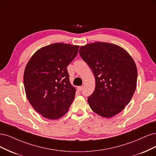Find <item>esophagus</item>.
<instances>
[{"instance_id": "esophagus-1", "label": "esophagus", "mask_w": 156, "mask_h": 156, "mask_svg": "<svg viewBox=\"0 0 156 156\" xmlns=\"http://www.w3.org/2000/svg\"><path fill=\"white\" fill-rule=\"evenodd\" d=\"M78 91H82V90L83 89V86H79L77 87Z\"/></svg>"}]
</instances>
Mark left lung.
<instances>
[{"label":"left lung","mask_w":156,"mask_h":156,"mask_svg":"<svg viewBox=\"0 0 156 156\" xmlns=\"http://www.w3.org/2000/svg\"><path fill=\"white\" fill-rule=\"evenodd\" d=\"M94 74L96 87L87 101L100 116L110 118L124 109L137 86V70L131 56L117 44L95 42L80 48Z\"/></svg>","instance_id":"1"}]
</instances>
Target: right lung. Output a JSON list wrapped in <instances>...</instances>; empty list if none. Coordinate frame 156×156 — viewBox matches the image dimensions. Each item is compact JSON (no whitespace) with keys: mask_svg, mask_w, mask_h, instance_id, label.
<instances>
[{"mask_svg":"<svg viewBox=\"0 0 156 156\" xmlns=\"http://www.w3.org/2000/svg\"><path fill=\"white\" fill-rule=\"evenodd\" d=\"M79 46L56 43L39 49L24 70L23 81L29 102L44 118L63 117L73 102L76 89L69 81L67 66Z\"/></svg>","mask_w":156,"mask_h":156,"instance_id":"1","label":"right lung"}]
</instances>
